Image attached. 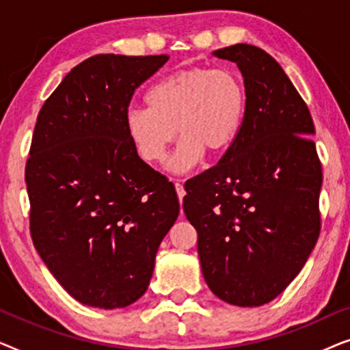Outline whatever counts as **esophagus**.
Segmentation results:
<instances>
[{"label":"esophagus","instance_id":"1","mask_svg":"<svg viewBox=\"0 0 350 350\" xmlns=\"http://www.w3.org/2000/svg\"><path fill=\"white\" fill-rule=\"evenodd\" d=\"M175 189H176V196H178V199H180V202H181V200H183V198H185V194H186L185 186L181 185L180 181H175Z\"/></svg>","mask_w":350,"mask_h":350}]
</instances>
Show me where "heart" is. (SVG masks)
I'll list each match as a JSON object with an SVG mask.
<instances>
[{"instance_id": "heart-1", "label": "heart", "mask_w": 350, "mask_h": 350, "mask_svg": "<svg viewBox=\"0 0 350 350\" xmlns=\"http://www.w3.org/2000/svg\"><path fill=\"white\" fill-rule=\"evenodd\" d=\"M148 108H131L124 124L132 146L146 164H159L178 131L183 140L169 161V170L185 174L205 152L223 156L241 135L247 97L231 70H178L154 81L145 94Z\"/></svg>"}]
</instances>
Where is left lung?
I'll use <instances>...</instances> for the list:
<instances>
[{
    "mask_svg": "<svg viewBox=\"0 0 350 350\" xmlns=\"http://www.w3.org/2000/svg\"><path fill=\"white\" fill-rule=\"evenodd\" d=\"M213 55L241 70L245 119L221 161L186 181L183 210L208 288L258 308L293 282L317 243L322 165L312 118L282 66L252 44Z\"/></svg>",
    "mask_w": 350,
    "mask_h": 350,
    "instance_id": "8db88e82",
    "label": "left lung"
}]
</instances>
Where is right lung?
I'll list each match as a JSON object with an SVG mask.
<instances>
[{"label": "right lung", "instance_id": "add662e5", "mask_svg": "<svg viewBox=\"0 0 350 350\" xmlns=\"http://www.w3.org/2000/svg\"><path fill=\"white\" fill-rule=\"evenodd\" d=\"M167 60L90 57L38 114L25 169L31 239L57 282L90 308L142 298L178 218L175 186L140 159L124 124L135 89Z\"/></svg>", "mask_w": 350, "mask_h": 350}]
</instances>
